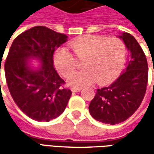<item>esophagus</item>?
<instances>
[{"label":"esophagus","instance_id":"obj_1","mask_svg":"<svg viewBox=\"0 0 154 154\" xmlns=\"http://www.w3.org/2000/svg\"><path fill=\"white\" fill-rule=\"evenodd\" d=\"M80 90H81V88H79V87L78 88H72L71 89V91L73 92H79Z\"/></svg>","mask_w":154,"mask_h":154}]
</instances>
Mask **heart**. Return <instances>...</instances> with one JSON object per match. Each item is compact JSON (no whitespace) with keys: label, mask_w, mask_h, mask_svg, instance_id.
Wrapping results in <instances>:
<instances>
[{"label":"heart","mask_w":154,"mask_h":154,"mask_svg":"<svg viewBox=\"0 0 154 154\" xmlns=\"http://www.w3.org/2000/svg\"><path fill=\"white\" fill-rule=\"evenodd\" d=\"M69 46L77 59H85L82 63L85 70L69 79L70 86L81 87L95 80L99 85L107 84L121 73L126 61V45L119 38L87 35L73 40ZM54 63L57 71L66 78L76 70L74 56L63 47L55 52Z\"/></svg>","instance_id":"b5f03b06"}]
</instances>
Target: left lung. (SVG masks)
I'll list each match as a JSON object with an SVG mask.
<instances>
[{
	"mask_svg": "<svg viewBox=\"0 0 154 154\" xmlns=\"http://www.w3.org/2000/svg\"><path fill=\"white\" fill-rule=\"evenodd\" d=\"M118 38L130 53L127 67L111 85L97 89L89 104V112L94 119L111 125L127 120L139 108L148 79L146 58L136 39L128 32Z\"/></svg>",
	"mask_w": 154,
	"mask_h": 154,
	"instance_id": "left-lung-1",
	"label": "left lung"
}]
</instances>
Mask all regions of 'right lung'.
Returning <instances> with one entry per match:
<instances>
[{
    "instance_id": "1",
    "label": "right lung",
    "mask_w": 154,
    "mask_h": 154,
    "mask_svg": "<svg viewBox=\"0 0 154 154\" xmlns=\"http://www.w3.org/2000/svg\"><path fill=\"white\" fill-rule=\"evenodd\" d=\"M68 36L45 26H35L14 40L5 62L9 92L17 106L38 122H50L62 114L72 92L54 68L53 55ZM32 60L41 64L33 66Z\"/></svg>"
}]
</instances>
